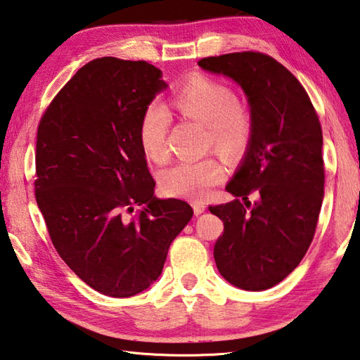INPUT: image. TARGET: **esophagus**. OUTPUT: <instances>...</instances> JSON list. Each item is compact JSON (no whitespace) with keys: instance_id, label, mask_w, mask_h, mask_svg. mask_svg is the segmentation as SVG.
Segmentation results:
<instances>
[{"instance_id":"obj_1","label":"esophagus","mask_w":360,"mask_h":360,"mask_svg":"<svg viewBox=\"0 0 360 360\" xmlns=\"http://www.w3.org/2000/svg\"><path fill=\"white\" fill-rule=\"evenodd\" d=\"M192 206H193L195 215H200L206 211V205L202 201H195V202H192Z\"/></svg>"}]
</instances>
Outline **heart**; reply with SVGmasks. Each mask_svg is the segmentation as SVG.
Segmentation results:
<instances>
[{
  "label": "heart",
  "mask_w": 360,
  "mask_h": 360,
  "mask_svg": "<svg viewBox=\"0 0 360 360\" xmlns=\"http://www.w3.org/2000/svg\"><path fill=\"white\" fill-rule=\"evenodd\" d=\"M172 102L182 116L205 124L207 146L225 158H238L250 145L252 113L228 84L207 75L192 74L176 88ZM168 129L167 110L158 102L148 103L140 115L136 139L145 158L159 165L169 159ZM224 179L225 168L221 163L214 158H205L176 163L160 174L159 182L167 197L198 200Z\"/></svg>",
  "instance_id": "obj_1"
}]
</instances>
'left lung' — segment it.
<instances>
[{
    "mask_svg": "<svg viewBox=\"0 0 360 360\" xmlns=\"http://www.w3.org/2000/svg\"><path fill=\"white\" fill-rule=\"evenodd\" d=\"M198 66L239 83L253 117L243 165L226 186L236 200L209 206L224 221L215 264L240 290L272 288L315 236L324 197L321 124L302 84L269 55L238 51L202 58Z\"/></svg>",
    "mask_w": 360,
    "mask_h": 360,
    "instance_id": "obj_1",
    "label": "left lung"
}]
</instances>
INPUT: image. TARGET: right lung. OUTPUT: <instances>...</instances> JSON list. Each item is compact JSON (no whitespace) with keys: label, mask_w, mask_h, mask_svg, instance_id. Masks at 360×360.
Wrapping results in <instances>:
<instances>
[{"label":"right lung","mask_w":360,"mask_h":360,"mask_svg":"<svg viewBox=\"0 0 360 360\" xmlns=\"http://www.w3.org/2000/svg\"><path fill=\"white\" fill-rule=\"evenodd\" d=\"M160 78L146 61L97 58L64 84L37 126L34 192L51 243L105 296L130 297L155 282L193 215L186 201L154 197L136 139L143 108L167 88Z\"/></svg>","instance_id":"obj_1"}]
</instances>
